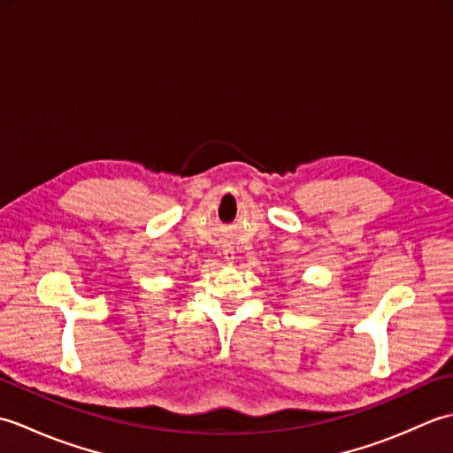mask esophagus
Here are the masks:
<instances>
[{"label":"esophagus","instance_id":"34e87169","mask_svg":"<svg viewBox=\"0 0 453 453\" xmlns=\"http://www.w3.org/2000/svg\"><path fill=\"white\" fill-rule=\"evenodd\" d=\"M224 258H226L227 263H234L235 261V253H234L232 247H224Z\"/></svg>","mask_w":453,"mask_h":453}]
</instances>
